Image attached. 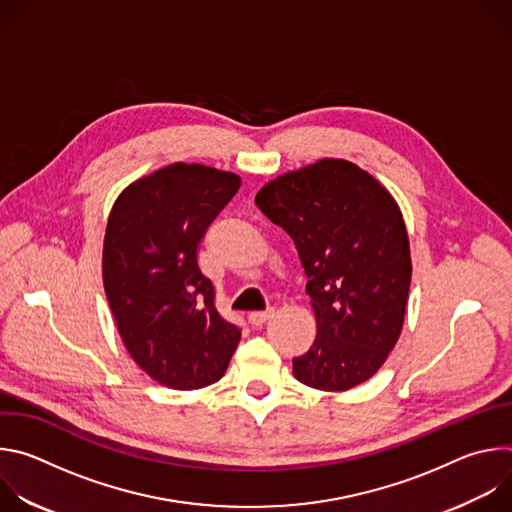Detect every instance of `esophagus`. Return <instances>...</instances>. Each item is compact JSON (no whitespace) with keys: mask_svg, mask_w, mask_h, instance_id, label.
Listing matches in <instances>:
<instances>
[{"mask_svg":"<svg viewBox=\"0 0 512 512\" xmlns=\"http://www.w3.org/2000/svg\"><path fill=\"white\" fill-rule=\"evenodd\" d=\"M271 314H273V310H269V312H251L249 314V322H251V326L259 328V326H263L271 318Z\"/></svg>","mask_w":512,"mask_h":512,"instance_id":"34e87169","label":"esophagus"}]
</instances>
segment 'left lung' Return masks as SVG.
<instances>
[{
  "instance_id": "8db88e82",
  "label": "left lung",
  "mask_w": 512,
  "mask_h": 512,
  "mask_svg": "<svg viewBox=\"0 0 512 512\" xmlns=\"http://www.w3.org/2000/svg\"><path fill=\"white\" fill-rule=\"evenodd\" d=\"M255 204L298 249L316 340L294 358L300 383L348 391L397 344L411 283L405 221L391 192L348 160L324 158L277 176Z\"/></svg>"
}]
</instances>
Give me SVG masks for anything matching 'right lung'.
Masks as SVG:
<instances>
[{"label":"right lung","mask_w":512,"mask_h":512,"mask_svg":"<svg viewBox=\"0 0 512 512\" xmlns=\"http://www.w3.org/2000/svg\"><path fill=\"white\" fill-rule=\"evenodd\" d=\"M241 178L176 162L131 182L115 200L103 241V285L119 336L160 385L216 383L241 330L218 314L198 245Z\"/></svg>","instance_id":"right-lung-1"}]
</instances>
